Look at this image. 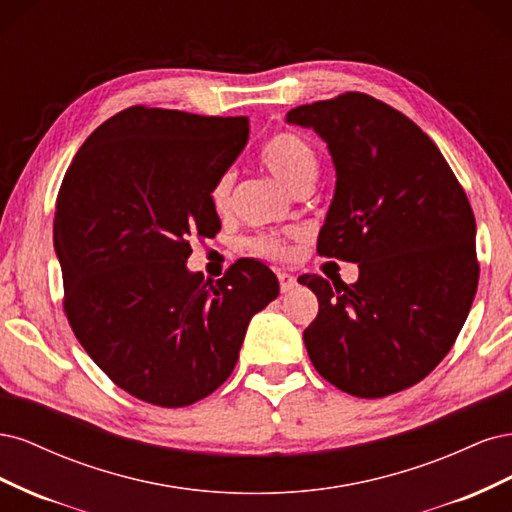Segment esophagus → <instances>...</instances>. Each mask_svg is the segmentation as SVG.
<instances>
[{
	"mask_svg": "<svg viewBox=\"0 0 512 512\" xmlns=\"http://www.w3.org/2000/svg\"><path fill=\"white\" fill-rule=\"evenodd\" d=\"M277 280H280V290H282V292H290L294 286H297V277L286 273V271L277 273Z\"/></svg>",
	"mask_w": 512,
	"mask_h": 512,
	"instance_id": "34e87169",
	"label": "esophagus"
}]
</instances>
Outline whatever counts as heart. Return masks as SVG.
I'll use <instances>...</instances> for the list:
<instances>
[{"label":"heart","mask_w":512,"mask_h":512,"mask_svg":"<svg viewBox=\"0 0 512 512\" xmlns=\"http://www.w3.org/2000/svg\"><path fill=\"white\" fill-rule=\"evenodd\" d=\"M260 162L275 177V181L282 183L284 188L290 190L292 194L299 192L301 188H307V185H314L318 177L316 151L307 141H303L301 136L290 134V132L275 134L271 141L262 147ZM232 179H235V175L228 170V173H222L218 181L213 183L211 203L215 209L226 207L230 190H232ZM252 252L273 260L286 258L290 254L288 243L280 237L254 239Z\"/></svg>","instance_id":"heart-1"}]
</instances>
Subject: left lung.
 <instances>
[{
	"label": "left lung",
	"instance_id": "left-lung-1",
	"mask_svg": "<svg viewBox=\"0 0 512 512\" xmlns=\"http://www.w3.org/2000/svg\"><path fill=\"white\" fill-rule=\"evenodd\" d=\"M288 123L329 147L335 194L318 254L359 262V280L299 282L318 297L303 342L339 391L376 399L433 371L468 318L478 286L476 222L436 143L359 91L292 108Z\"/></svg>",
	"mask_w": 512,
	"mask_h": 512
}]
</instances>
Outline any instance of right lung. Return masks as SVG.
I'll return each instance as SVG.
<instances>
[{"label": "right lung", "instance_id": "add662e5", "mask_svg": "<svg viewBox=\"0 0 512 512\" xmlns=\"http://www.w3.org/2000/svg\"><path fill=\"white\" fill-rule=\"evenodd\" d=\"M250 136L247 117L130 106L76 153L59 188L53 245L70 327L119 389L162 408L211 395L232 374L275 273L241 258L222 280L188 269L222 224L211 188Z\"/></svg>", "mask_w": 512, "mask_h": 512}]
</instances>
